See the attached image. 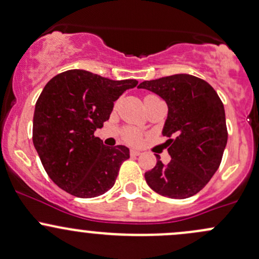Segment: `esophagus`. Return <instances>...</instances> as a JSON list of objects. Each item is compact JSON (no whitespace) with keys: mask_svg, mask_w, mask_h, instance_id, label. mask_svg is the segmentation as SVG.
<instances>
[{"mask_svg":"<svg viewBox=\"0 0 259 259\" xmlns=\"http://www.w3.org/2000/svg\"><path fill=\"white\" fill-rule=\"evenodd\" d=\"M140 154L141 151L137 150V149H132V150H130V155H132V156H139Z\"/></svg>","mask_w":259,"mask_h":259,"instance_id":"1","label":"esophagus"}]
</instances>
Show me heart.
<instances>
[{
	"label": "heart",
	"instance_id": "1",
	"mask_svg": "<svg viewBox=\"0 0 259 259\" xmlns=\"http://www.w3.org/2000/svg\"><path fill=\"white\" fill-rule=\"evenodd\" d=\"M152 97H156V95L148 94L145 95V99H149V98ZM122 138H124V140L129 144H138L139 141L141 140V133L139 132L138 129H134V127H126V129L122 132Z\"/></svg>",
	"mask_w": 259,
	"mask_h": 259
}]
</instances>
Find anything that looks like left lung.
Segmentation results:
<instances>
[{
    "label": "left lung",
    "mask_w": 259,
    "mask_h": 259,
    "mask_svg": "<svg viewBox=\"0 0 259 259\" xmlns=\"http://www.w3.org/2000/svg\"><path fill=\"white\" fill-rule=\"evenodd\" d=\"M139 88L161 97L168 113L162 135L171 161L145 172L149 186L170 198H187L207 185L221 164L227 144L225 108L211 85L190 74L145 80Z\"/></svg>",
    "instance_id": "left-lung-1"
}]
</instances>
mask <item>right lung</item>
<instances>
[{
  "label": "right lung",
  "instance_id": "add662e5",
  "mask_svg": "<svg viewBox=\"0 0 259 259\" xmlns=\"http://www.w3.org/2000/svg\"><path fill=\"white\" fill-rule=\"evenodd\" d=\"M138 80H111L81 69L59 73L46 84L33 115V145L52 181L80 198L113 187L126 146H105L94 132L110 116L114 102Z\"/></svg>",
  "mask_w": 259,
  "mask_h": 259
}]
</instances>
